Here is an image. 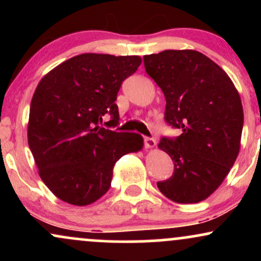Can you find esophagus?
<instances>
[{"instance_id":"obj_1","label":"esophagus","mask_w":261,"mask_h":261,"mask_svg":"<svg viewBox=\"0 0 261 261\" xmlns=\"http://www.w3.org/2000/svg\"><path fill=\"white\" fill-rule=\"evenodd\" d=\"M157 145L154 139H151V137H146L145 139V147L146 148H153Z\"/></svg>"}]
</instances>
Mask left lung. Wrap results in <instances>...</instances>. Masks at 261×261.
Masks as SVG:
<instances>
[{
  "label": "left lung",
  "mask_w": 261,
  "mask_h": 261,
  "mask_svg": "<svg viewBox=\"0 0 261 261\" xmlns=\"http://www.w3.org/2000/svg\"><path fill=\"white\" fill-rule=\"evenodd\" d=\"M143 62L164 93L166 121L181 128L175 140L158 143L174 162V174L157 187L174 202L202 201L238 157L244 120L239 93L216 62L195 50H164Z\"/></svg>",
  "instance_id": "obj_1"
}]
</instances>
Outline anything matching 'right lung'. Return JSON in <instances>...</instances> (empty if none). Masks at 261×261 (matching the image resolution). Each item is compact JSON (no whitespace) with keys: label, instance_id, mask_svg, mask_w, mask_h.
Listing matches in <instances>:
<instances>
[{"label":"right lung","instance_id":"obj_1","mask_svg":"<svg viewBox=\"0 0 261 261\" xmlns=\"http://www.w3.org/2000/svg\"><path fill=\"white\" fill-rule=\"evenodd\" d=\"M140 56L81 54L53 68L32 98L28 145L39 175L62 201L87 206L109 190L113 169L122 155L139 152L142 136L99 126L110 114L115 126L116 95Z\"/></svg>","mask_w":261,"mask_h":261}]
</instances>
